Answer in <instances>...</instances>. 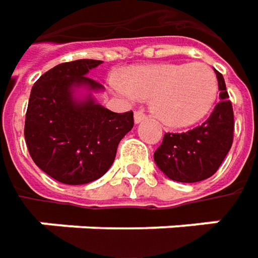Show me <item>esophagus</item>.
I'll list each match as a JSON object with an SVG mask.
<instances>
[{"mask_svg": "<svg viewBox=\"0 0 258 258\" xmlns=\"http://www.w3.org/2000/svg\"><path fill=\"white\" fill-rule=\"evenodd\" d=\"M145 119H148V116H146V113H145L144 110H136V112H135V122H136V123L144 122Z\"/></svg>", "mask_w": 258, "mask_h": 258, "instance_id": "1", "label": "esophagus"}]
</instances>
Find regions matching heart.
Segmentation results:
<instances>
[{
	"mask_svg": "<svg viewBox=\"0 0 258 258\" xmlns=\"http://www.w3.org/2000/svg\"><path fill=\"white\" fill-rule=\"evenodd\" d=\"M114 90L132 99H151V109L162 123L183 127L210 113L218 83L210 66L204 63H165L131 69L127 77L113 75Z\"/></svg>",
	"mask_w": 258,
	"mask_h": 258,
	"instance_id": "heart-1",
	"label": "heart"
}]
</instances>
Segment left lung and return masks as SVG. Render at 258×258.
<instances>
[{"label":"left lung","mask_w":258,"mask_h":258,"mask_svg":"<svg viewBox=\"0 0 258 258\" xmlns=\"http://www.w3.org/2000/svg\"><path fill=\"white\" fill-rule=\"evenodd\" d=\"M220 102L203 124L182 134H165L155 151L158 168L176 182L204 181L218 171L234 138V112L223 75L215 70Z\"/></svg>","instance_id":"obj_1"}]
</instances>
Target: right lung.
Returning <instances> with one entry per match:
<instances>
[{"label": "right lung", "instance_id": "right-lung-1", "mask_svg": "<svg viewBox=\"0 0 258 258\" xmlns=\"http://www.w3.org/2000/svg\"><path fill=\"white\" fill-rule=\"evenodd\" d=\"M100 60H75L45 72L33 86L25 113L24 138L35 165L55 181L82 185L99 179L112 166L117 145L134 127V112L114 113L73 90L103 86L87 77Z\"/></svg>", "mask_w": 258, "mask_h": 258}]
</instances>
